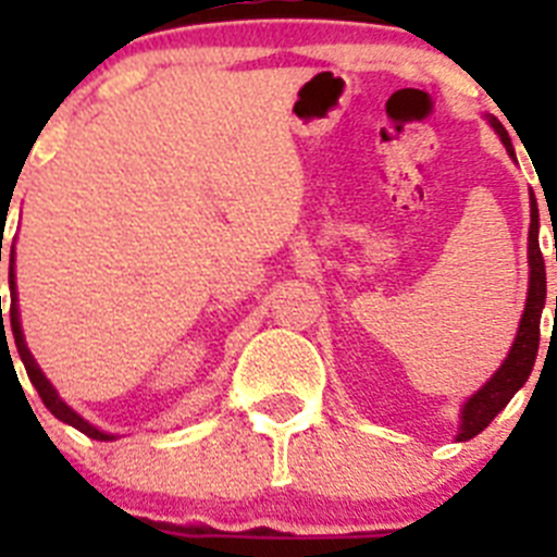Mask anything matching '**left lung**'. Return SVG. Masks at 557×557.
Here are the masks:
<instances>
[{"label":"left lung","instance_id":"8db88e82","mask_svg":"<svg viewBox=\"0 0 557 557\" xmlns=\"http://www.w3.org/2000/svg\"><path fill=\"white\" fill-rule=\"evenodd\" d=\"M488 122L496 131V136L502 139V145H505V150H508L510 159H516L513 141H510L508 131H505L502 122L494 120V116H488ZM539 228H541L539 203H535V195L530 191L528 304H524V312H521L519 332H516L508 357L502 359V366L496 368L494 376H491L480 391L471 393L469 401L462 405L457 441H471L474 435H480V432L485 430V426H488L491 421L505 410V407H508V401L516 396V391H521L524 382L530 379V373H533L535 354H539V337H541V312H544V304H547V270H544V256H541V248H539ZM555 314H557V295H555Z\"/></svg>","mask_w":557,"mask_h":557}]
</instances>
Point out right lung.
I'll use <instances>...</instances> for the list:
<instances>
[{"instance_id":"1","label":"right lung","mask_w":557,"mask_h":557,"mask_svg":"<svg viewBox=\"0 0 557 557\" xmlns=\"http://www.w3.org/2000/svg\"><path fill=\"white\" fill-rule=\"evenodd\" d=\"M0 262H2V253H0ZM8 284H10V309H8V318H2V295H0V346H8V334H4V326H8V332H13V339H16V351L18 357H22L24 362V371H27L29 382H33V387L38 391V396H41V401L47 405V410L52 412V416L58 418V421H63V424L75 426V430H81L83 435L95 437V441H113L116 435H111V432H102L97 430L95 424H88L86 418L81 416V412H75L72 407L63 401L61 396H58V391L52 387V382H49L47 376H44V371L38 368L36 357L29 354L27 343H24V332H22V321H18V293H16V250H10V273H8ZM10 354V351H8ZM10 362H13V357H10Z\"/></svg>"}]
</instances>
